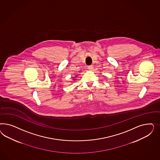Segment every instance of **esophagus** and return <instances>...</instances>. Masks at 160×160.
<instances>
[{
  "instance_id": "1",
  "label": "esophagus",
  "mask_w": 160,
  "mask_h": 160,
  "mask_svg": "<svg viewBox=\"0 0 160 160\" xmlns=\"http://www.w3.org/2000/svg\"><path fill=\"white\" fill-rule=\"evenodd\" d=\"M93 68H94L93 66H88V70H90V71H92V70H93Z\"/></svg>"
}]
</instances>
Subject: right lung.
Segmentation results:
<instances>
[{"label": "right lung", "instance_id": "right-lung-1", "mask_svg": "<svg viewBox=\"0 0 160 160\" xmlns=\"http://www.w3.org/2000/svg\"><path fill=\"white\" fill-rule=\"evenodd\" d=\"M78 76H74V77H73V80L74 81H75V80H76V78H78L77 77Z\"/></svg>", "mask_w": 160, "mask_h": 160}]
</instances>
